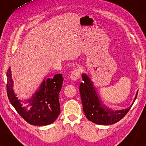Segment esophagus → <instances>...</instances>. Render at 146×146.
Wrapping results in <instances>:
<instances>
[{"label":"esophagus","instance_id":"obj_1","mask_svg":"<svg viewBox=\"0 0 146 146\" xmlns=\"http://www.w3.org/2000/svg\"><path fill=\"white\" fill-rule=\"evenodd\" d=\"M80 74V70L78 68H76L71 73L70 78L74 81L76 80L79 78Z\"/></svg>","mask_w":146,"mask_h":146}]
</instances>
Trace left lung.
I'll return each mask as SVG.
<instances>
[{
	"instance_id": "obj_1",
	"label": "left lung",
	"mask_w": 146,
	"mask_h": 146,
	"mask_svg": "<svg viewBox=\"0 0 146 146\" xmlns=\"http://www.w3.org/2000/svg\"><path fill=\"white\" fill-rule=\"evenodd\" d=\"M84 82L80 85V93L81 96L83 110L86 116L90 121L99 125H110L117 122L126 115L131 107L125 110L113 111L104 108L90 80L86 75H82ZM137 92L134 99H136ZM133 101V102H134Z\"/></svg>"
}]
</instances>
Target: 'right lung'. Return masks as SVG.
I'll return each mask as SVG.
<instances>
[{
  "label": "right lung",
  "instance_id": "add662e5",
  "mask_svg": "<svg viewBox=\"0 0 146 146\" xmlns=\"http://www.w3.org/2000/svg\"><path fill=\"white\" fill-rule=\"evenodd\" d=\"M7 96L11 104L25 120L34 125H46L53 123L60 112L58 95L63 83L62 74L44 80L33 98L28 100L29 106L23 107L13 89L11 70L7 73Z\"/></svg>",
  "mask_w": 146,
  "mask_h": 146
}]
</instances>
